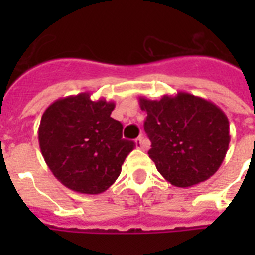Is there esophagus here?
Masks as SVG:
<instances>
[{
  "mask_svg": "<svg viewBox=\"0 0 255 255\" xmlns=\"http://www.w3.org/2000/svg\"><path fill=\"white\" fill-rule=\"evenodd\" d=\"M135 145L136 148H139V149H144V148H145V140H144L143 136H139V137L135 140Z\"/></svg>",
  "mask_w": 255,
  "mask_h": 255,
  "instance_id": "1",
  "label": "esophagus"
}]
</instances>
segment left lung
<instances>
[{
	"label": "left lung",
	"mask_w": 255,
	"mask_h": 255,
	"mask_svg": "<svg viewBox=\"0 0 255 255\" xmlns=\"http://www.w3.org/2000/svg\"><path fill=\"white\" fill-rule=\"evenodd\" d=\"M147 112L148 155L167 181L178 188L206 181L221 167L229 148V120L221 108L188 92L160 100L139 98Z\"/></svg>",
	"instance_id": "8db88e82"
}]
</instances>
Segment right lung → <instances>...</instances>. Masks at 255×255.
I'll return each mask as SVG.
<instances>
[{
    "instance_id": "right-lung-1",
    "label": "right lung",
    "mask_w": 255,
    "mask_h": 255,
    "mask_svg": "<svg viewBox=\"0 0 255 255\" xmlns=\"http://www.w3.org/2000/svg\"><path fill=\"white\" fill-rule=\"evenodd\" d=\"M114 102L91 100L88 92L55 100L38 128L42 156L69 189L99 194L116 181L135 143L122 137L123 124L111 118Z\"/></svg>"
}]
</instances>
